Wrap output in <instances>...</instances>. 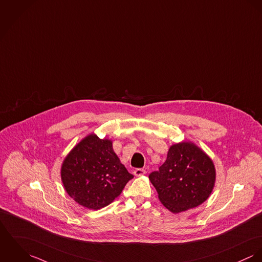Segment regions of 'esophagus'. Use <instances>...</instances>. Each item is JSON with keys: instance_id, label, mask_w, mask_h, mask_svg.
<instances>
[{"instance_id": "34e87169", "label": "esophagus", "mask_w": 262, "mask_h": 262, "mask_svg": "<svg viewBox=\"0 0 262 262\" xmlns=\"http://www.w3.org/2000/svg\"><path fill=\"white\" fill-rule=\"evenodd\" d=\"M134 174L137 177H141V176H144L145 174V171L144 169H136Z\"/></svg>"}]
</instances>
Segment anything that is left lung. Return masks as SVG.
<instances>
[{
	"label": "left lung",
	"instance_id": "1",
	"mask_svg": "<svg viewBox=\"0 0 262 262\" xmlns=\"http://www.w3.org/2000/svg\"><path fill=\"white\" fill-rule=\"evenodd\" d=\"M148 178L161 203L178 214L198 207L210 197L216 169L202 148L192 142H181L170 146L166 162Z\"/></svg>",
	"mask_w": 262,
	"mask_h": 262
}]
</instances>
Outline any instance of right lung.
Returning a JSON list of instances; mask_svg holds the SVG:
<instances>
[{
	"label": "right lung",
	"mask_w": 262,
	"mask_h": 262,
	"mask_svg": "<svg viewBox=\"0 0 262 262\" xmlns=\"http://www.w3.org/2000/svg\"><path fill=\"white\" fill-rule=\"evenodd\" d=\"M60 174L66 193L91 210L113 203L134 178L120 163L113 141L95 134L86 136L68 152Z\"/></svg>",
	"instance_id": "add662e5"
}]
</instances>
